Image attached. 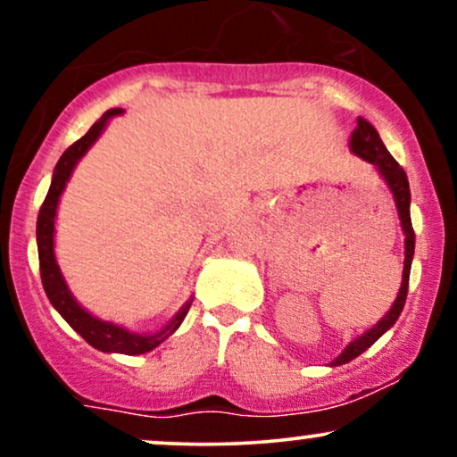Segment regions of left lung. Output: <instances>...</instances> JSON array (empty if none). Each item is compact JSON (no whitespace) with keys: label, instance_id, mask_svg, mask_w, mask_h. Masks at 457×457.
<instances>
[{"label":"left lung","instance_id":"8db88e82","mask_svg":"<svg viewBox=\"0 0 457 457\" xmlns=\"http://www.w3.org/2000/svg\"><path fill=\"white\" fill-rule=\"evenodd\" d=\"M350 150L353 154L359 156L367 162L376 167L385 185L389 187L393 202H395L397 208V217H400V225L403 232V270H402V286L400 292H397L395 301L389 312L382 316L378 322L374 324L371 328H367L365 333H361L359 337L353 339L345 348L342 350V354L335 356L330 361V367H337L344 363H350V361L356 359L359 354H363L371 344H376L382 335L389 330L393 324L397 322L400 318L403 303H406V295H408V279H411V266H412V255H414V232H412V221H411V187H408V178L406 171L397 165V161L389 154V150L385 148L382 144L378 130L371 127L370 122L363 118L356 120V129L350 135Z\"/></svg>","mask_w":457,"mask_h":457}]
</instances>
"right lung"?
Listing matches in <instances>:
<instances>
[{
    "label": "right lung",
    "instance_id": "obj_1",
    "mask_svg": "<svg viewBox=\"0 0 457 457\" xmlns=\"http://www.w3.org/2000/svg\"><path fill=\"white\" fill-rule=\"evenodd\" d=\"M122 113L124 109H109V112H104L101 115V120H96V122L92 124V129L60 156V161H57L54 170V178H51L49 193H46L43 208H40L38 212V221H36V243H38L43 287L46 292V298L51 301V305L57 309V313H60V316L64 318L66 322L92 345V348L101 350V353L135 356L150 353L156 345L165 342L170 335L176 333L178 327L182 324V320L187 318L188 309H191L193 296L188 298L185 305L178 309L176 316L167 324H162L159 330H154V333H135V330H129L127 327H122V324L109 322V320H103L87 312V309L72 296L71 287H68L55 258V217L57 206H60V197L66 188V182L71 180L77 162L86 156V152L90 150L92 145L96 144V139L104 133L109 120Z\"/></svg>",
    "mask_w": 457,
    "mask_h": 457
}]
</instances>
